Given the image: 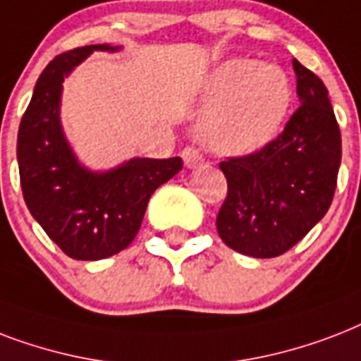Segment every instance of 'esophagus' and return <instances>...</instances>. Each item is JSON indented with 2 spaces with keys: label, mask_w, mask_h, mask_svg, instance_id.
Returning <instances> with one entry per match:
<instances>
[{
  "label": "esophagus",
  "mask_w": 361,
  "mask_h": 361,
  "mask_svg": "<svg viewBox=\"0 0 361 361\" xmlns=\"http://www.w3.org/2000/svg\"><path fill=\"white\" fill-rule=\"evenodd\" d=\"M183 160L184 166L188 167V169H194V167H200L203 164V154H201L200 150L195 149V147H186L183 150Z\"/></svg>",
  "instance_id": "1"
}]
</instances>
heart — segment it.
Wrapping results in <instances>:
<instances>
[{
    "instance_id": "heart-1",
    "label": "heart",
    "mask_w": 361,
    "mask_h": 361,
    "mask_svg": "<svg viewBox=\"0 0 361 361\" xmlns=\"http://www.w3.org/2000/svg\"><path fill=\"white\" fill-rule=\"evenodd\" d=\"M209 107L200 120L207 147L224 156L265 149L292 107V85L281 67L233 58L220 63L203 88Z\"/></svg>"
}]
</instances>
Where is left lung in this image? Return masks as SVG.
<instances>
[{"mask_svg":"<svg viewBox=\"0 0 361 361\" xmlns=\"http://www.w3.org/2000/svg\"><path fill=\"white\" fill-rule=\"evenodd\" d=\"M294 63L300 109L281 135L254 154L228 158L220 169L228 195L216 216L220 239L252 258H275L322 220L341 166V131L317 75Z\"/></svg>","mask_w":361,"mask_h":361,"instance_id":"left-lung-1","label":"left lung"}]
</instances>
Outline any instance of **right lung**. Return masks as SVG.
I'll return each mask as SVG.
<instances>
[{
	"label": "right lung",
	"mask_w": 361,
	"mask_h": 361,
	"mask_svg": "<svg viewBox=\"0 0 361 361\" xmlns=\"http://www.w3.org/2000/svg\"><path fill=\"white\" fill-rule=\"evenodd\" d=\"M94 50L88 44L56 56L37 79L16 141L24 201L47 235L73 259H103L124 250L141 228L154 190L183 169L180 158H131L109 171L77 160L60 122L61 82Z\"/></svg>",
	"instance_id": "right-lung-1"
}]
</instances>
